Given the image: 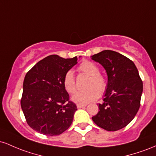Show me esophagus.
I'll return each instance as SVG.
<instances>
[{
    "label": "esophagus",
    "mask_w": 156,
    "mask_h": 156,
    "mask_svg": "<svg viewBox=\"0 0 156 156\" xmlns=\"http://www.w3.org/2000/svg\"><path fill=\"white\" fill-rule=\"evenodd\" d=\"M87 106V105H82V104H77V108H84V107Z\"/></svg>",
    "instance_id": "obj_1"
}]
</instances>
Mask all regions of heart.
I'll return each mask as SVG.
<instances>
[{
	"label": "heart",
	"mask_w": 156,
	"mask_h": 156,
	"mask_svg": "<svg viewBox=\"0 0 156 156\" xmlns=\"http://www.w3.org/2000/svg\"><path fill=\"white\" fill-rule=\"evenodd\" d=\"M78 69L80 72L90 76L88 87L85 91H79L73 96V102L78 104L86 105L95 101L100 95V92L103 93L107 88L106 80L100 74V69L95 64L89 61H84L80 64ZM64 89L69 94H73L76 90V80L72 70L67 71L63 78Z\"/></svg>",
	"instance_id": "obj_1"
}]
</instances>
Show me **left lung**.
Returning a JSON list of instances; mask_svg holds the SVG:
<instances>
[{
    "label": "left lung",
    "instance_id": "obj_1",
    "mask_svg": "<svg viewBox=\"0 0 156 156\" xmlns=\"http://www.w3.org/2000/svg\"><path fill=\"white\" fill-rule=\"evenodd\" d=\"M101 64L108 76L103 103L92 117L98 125L108 131L125 128L133 120L140 107L143 83L131 60L117 52L105 50L92 55Z\"/></svg>",
    "mask_w": 156,
    "mask_h": 156
}]
</instances>
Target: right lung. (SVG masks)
I'll return each instance as SVG.
<instances>
[{"label":"right lung","instance_id":"right-lung-1","mask_svg":"<svg viewBox=\"0 0 156 156\" xmlns=\"http://www.w3.org/2000/svg\"><path fill=\"white\" fill-rule=\"evenodd\" d=\"M77 56L51 55L26 73L20 104L28 125L46 136L60 135L72 124L77 106L63 85L65 73L78 63Z\"/></svg>","mask_w":156,"mask_h":156}]
</instances>
